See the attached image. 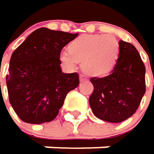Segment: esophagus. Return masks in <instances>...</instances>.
<instances>
[{"label": "esophagus", "instance_id": "34e87169", "mask_svg": "<svg viewBox=\"0 0 154 154\" xmlns=\"http://www.w3.org/2000/svg\"><path fill=\"white\" fill-rule=\"evenodd\" d=\"M86 80H87V79H86V77H85L84 75H82V74H81V75H80V82H85Z\"/></svg>", "mask_w": 154, "mask_h": 154}]
</instances>
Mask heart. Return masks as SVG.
<instances>
[{"mask_svg":"<svg viewBox=\"0 0 154 154\" xmlns=\"http://www.w3.org/2000/svg\"><path fill=\"white\" fill-rule=\"evenodd\" d=\"M118 54V43L112 36L82 35L69 43L67 52L61 53L60 61L70 70L82 63L85 73L92 77H103L113 69Z\"/></svg>","mask_w":154,"mask_h":154,"instance_id":"obj_1","label":"heart"}]
</instances>
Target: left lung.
Wrapping results in <instances>:
<instances>
[{
    "mask_svg": "<svg viewBox=\"0 0 154 154\" xmlns=\"http://www.w3.org/2000/svg\"><path fill=\"white\" fill-rule=\"evenodd\" d=\"M119 54L111 73L91 78L89 103L98 118L120 123L134 115L145 93V66L136 48L120 40Z\"/></svg>",
    "mask_w": 154,
    "mask_h": 154,
    "instance_id": "8db88e82",
    "label": "left lung"
}]
</instances>
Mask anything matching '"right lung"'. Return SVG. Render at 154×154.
Listing matches in <instances>:
<instances>
[{
	"label": "right lung",
	"instance_id": "1",
	"mask_svg": "<svg viewBox=\"0 0 154 154\" xmlns=\"http://www.w3.org/2000/svg\"><path fill=\"white\" fill-rule=\"evenodd\" d=\"M78 34L40 28L13 52L6 83L10 103L29 124L54 120L67 93L78 87L79 74L64 73L60 54Z\"/></svg>",
	"mask_w": 154,
	"mask_h": 154
}]
</instances>
